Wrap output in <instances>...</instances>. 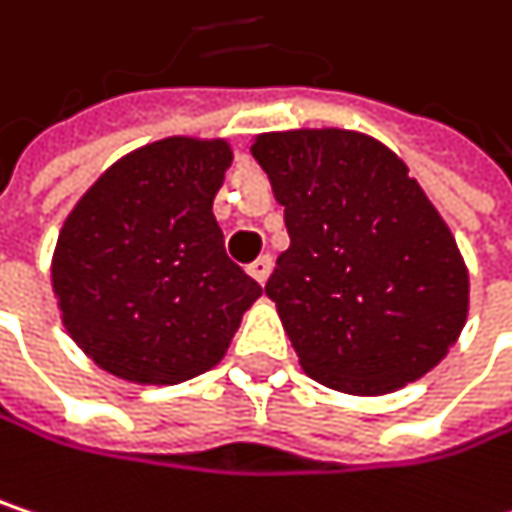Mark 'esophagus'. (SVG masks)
I'll return each instance as SVG.
<instances>
[{
  "mask_svg": "<svg viewBox=\"0 0 512 512\" xmlns=\"http://www.w3.org/2000/svg\"><path fill=\"white\" fill-rule=\"evenodd\" d=\"M269 272H272V257H257L255 263L249 266V275L255 278L257 284H266V278H269Z\"/></svg>",
  "mask_w": 512,
  "mask_h": 512,
  "instance_id": "obj_1",
  "label": "esophagus"
}]
</instances>
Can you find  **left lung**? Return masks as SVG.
<instances>
[{
    "instance_id": "1",
    "label": "left lung",
    "mask_w": 512,
    "mask_h": 512,
    "mask_svg": "<svg viewBox=\"0 0 512 512\" xmlns=\"http://www.w3.org/2000/svg\"><path fill=\"white\" fill-rule=\"evenodd\" d=\"M252 156L284 207L266 296L302 370L356 397L433 370L465 326L468 266L406 162L341 127L260 133Z\"/></svg>"
}]
</instances>
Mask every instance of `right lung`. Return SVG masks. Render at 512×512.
I'll use <instances>...</instances> for the list:
<instances>
[{"mask_svg":"<svg viewBox=\"0 0 512 512\" xmlns=\"http://www.w3.org/2000/svg\"><path fill=\"white\" fill-rule=\"evenodd\" d=\"M228 139L168 136L109 165L67 213L52 293L76 347L136 385L216 367L263 293L225 255L213 198Z\"/></svg>","mask_w":512,"mask_h":512,"instance_id":"1","label":"right lung"}]
</instances>
